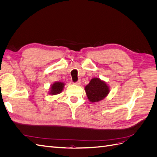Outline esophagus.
Returning a JSON list of instances; mask_svg holds the SVG:
<instances>
[{"label":"esophagus","instance_id":"obj_1","mask_svg":"<svg viewBox=\"0 0 157 157\" xmlns=\"http://www.w3.org/2000/svg\"><path fill=\"white\" fill-rule=\"evenodd\" d=\"M80 84H81V80H78L77 82L75 83V84L77 85V86H79V85H80Z\"/></svg>","mask_w":157,"mask_h":157}]
</instances>
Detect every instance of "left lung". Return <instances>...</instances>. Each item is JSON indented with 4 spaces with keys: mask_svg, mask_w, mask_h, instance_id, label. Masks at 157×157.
<instances>
[{
    "mask_svg": "<svg viewBox=\"0 0 157 157\" xmlns=\"http://www.w3.org/2000/svg\"><path fill=\"white\" fill-rule=\"evenodd\" d=\"M84 89L88 100L92 103L103 100L110 92L109 85L105 81L97 77L92 78Z\"/></svg>",
    "mask_w": 157,
    "mask_h": 157,
    "instance_id": "left-lung-1",
    "label": "left lung"
}]
</instances>
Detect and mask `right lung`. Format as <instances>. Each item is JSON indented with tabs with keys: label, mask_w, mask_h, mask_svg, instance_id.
I'll return each mask as SVG.
<instances>
[{
	"label": "right lung",
	"mask_w": 157,
	"mask_h": 157,
	"mask_svg": "<svg viewBox=\"0 0 157 157\" xmlns=\"http://www.w3.org/2000/svg\"><path fill=\"white\" fill-rule=\"evenodd\" d=\"M65 84L62 82H55L52 84L50 88L49 94L52 96H55V95L60 94L63 91Z\"/></svg>",
	"instance_id": "1"
}]
</instances>
